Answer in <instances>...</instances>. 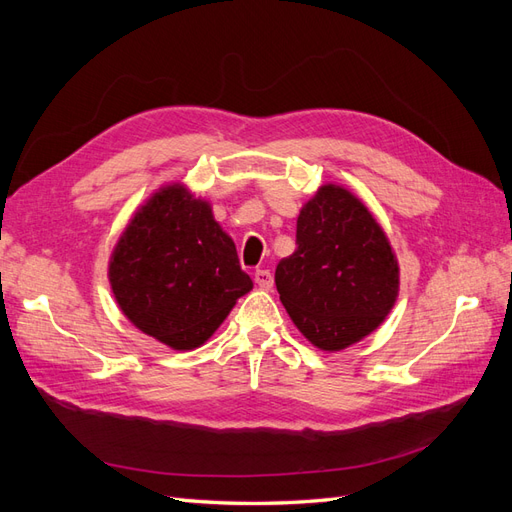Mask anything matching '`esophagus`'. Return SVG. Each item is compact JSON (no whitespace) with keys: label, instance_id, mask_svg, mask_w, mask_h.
Wrapping results in <instances>:
<instances>
[{"label":"esophagus","instance_id":"obj_1","mask_svg":"<svg viewBox=\"0 0 512 512\" xmlns=\"http://www.w3.org/2000/svg\"><path fill=\"white\" fill-rule=\"evenodd\" d=\"M254 282L260 286V288H271L273 286V273L269 269H256L254 273Z\"/></svg>","mask_w":512,"mask_h":512}]
</instances>
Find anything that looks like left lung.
Listing matches in <instances>:
<instances>
[{
  "label": "left lung",
  "mask_w": 512,
  "mask_h": 512,
  "mask_svg": "<svg viewBox=\"0 0 512 512\" xmlns=\"http://www.w3.org/2000/svg\"><path fill=\"white\" fill-rule=\"evenodd\" d=\"M275 286L297 329L320 350H342L374 331L397 299L389 239L359 198L324 185L301 209L297 250Z\"/></svg>",
  "instance_id": "obj_1"
}]
</instances>
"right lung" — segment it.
Masks as SVG:
<instances>
[{
  "label": "right lung",
  "instance_id": "add662e5",
  "mask_svg": "<svg viewBox=\"0 0 512 512\" xmlns=\"http://www.w3.org/2000/svg\"><path fill=\"white\" fill-rule=\"evenodd\" d=\"M108 277L130 322L175 350L205 344L252 290L211 207L181 185L164 188L134 215Z\"/></svg>",
  "mask_w": 512,
  "mask_h": 512
}]
</instances>
